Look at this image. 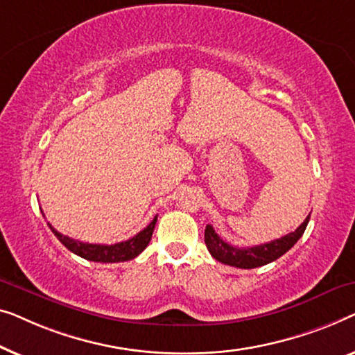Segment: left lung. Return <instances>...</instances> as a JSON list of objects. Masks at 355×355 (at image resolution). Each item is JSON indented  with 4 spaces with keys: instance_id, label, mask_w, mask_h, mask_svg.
Instances as JSON below:
<instances>
[{
    "instance_id": "obj_1",
    "label": "left lung",
    "mask_w": 355,
    "mask_h": 355,
    "mask_svg": "<svg viewBox=\"0 0 355 355\" xmlns=\"http://www.w3.org/2000/svg\"><path fill=\"white\" fill-rule=\"evenodd\" d=\"M309 218H311V216H307L306 220L294 230V232L288 233L286 236H282L278 239H273L270 243L259 244V246L252 248L232 246V244L223 241L211 225L206 227L204 241H206L209 252H211V256L216 261L238 268H256L267 266V263L282 257L284 252H288L297 243V239L302 236L304 232H306Z\"/></svg>"
}]
</instances>
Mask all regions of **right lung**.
<instances>
[{
  "label": "right lung",
  "instance_id": "right-lung-1",
  "mask_svg": "<svg viewBox=\"0 0 355 355\" xmlns=\"http://www.w3.org/2000/svg\"><path fill=\"white\" fill-rule=\"evenodd\" d=\"M156 222H157V216L153 218L151 223H149L146 228L135 234L133 238H130L127 241H122V243H116V244H89V243L77 241V239H72L66 236V234L59 233L58 230H54L51 227V223H48V227L51 228V232L56 234V238L71 252L87 259V261L112 263V262L132 261V259L137 257L138 254H141L144 249H146L149 241H151Z\"/></svg>",
  "mask_w": 355,
  "mask_h": 355
}]
</instances>
